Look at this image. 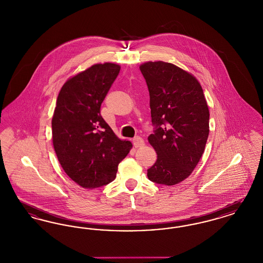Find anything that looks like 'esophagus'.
Masks as SVG:
<instances>
[{
  "mask_svg": "<svg viewBox=\"0 0 263 263\" xmlns=\"http://www.w3.org/2000/svg\"><path fill=\"white\" fill-rule=\"evenodd\" d=\"M144 144H145V143H144V140L140 137V136H136V137L133 139V145H134L135 148L142 147V146H144Z\"/></svg>",
  "mask_w": 263,
  "mask_h": 263,
  "instance_id": "obj_1",
  "label": "esophagus"
}]
</instances>
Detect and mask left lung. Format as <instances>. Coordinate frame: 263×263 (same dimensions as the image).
<instances>
[{"mask_svg": "<svg viewBox=\"0 0 263 263\" xmlns=\"http://www.w3.org/2000/svg\"><path fill=\"white\" fill-rule=\"evenodd\" d=\"M150 93L154 134L148 137L157 162L148 170L151 181L175 185L199 162L209 135V109L198 81L171 63L140 66Z\"/></svg>", "mask_w": 263, "mask_h": 263, "instance_id": "1", "label": "left lung"}]
</instances>
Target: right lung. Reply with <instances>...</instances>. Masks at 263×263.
I'll return each instance as SVG.
<instances>
[{"instance_id": "1", "label": "right lung", "mask_w": 263, "mask_h": 263, "mask_svg": "<svg viewBox=\"0 0 263 263\" xmlns=\"http://www.w3.org/2000/svg\"><path fill=\"white\" fill-rule=\"evenodd\" d=\"M120 66L97 64L68 80L52 118L53 146L65 173L82 187L106 185L132 148L100 115V106Z\"/></svg>"}]
</instances>
